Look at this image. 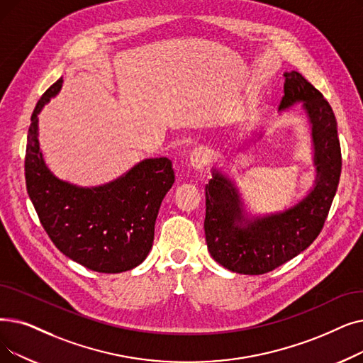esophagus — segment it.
Listing matches in <instances>:
<instances>
[{"label": "esophagus", "instance_id": "obj_1", "mask_svg": "<svg viewBox=\"0 0 363 363\" xmlns=\"http://www.w3.org/2000/svg\"><path fill=\"white\" fill-rule=\"evenodd\" d=\"M209 150L204 148V147H199L196 150H193V152L190 154V166L200 172L204 169V166H206L209 163Z\"/></svg>", "mask_w": 363, "mask_h": 363}]
</instances>
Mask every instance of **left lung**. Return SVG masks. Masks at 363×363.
Here are the masks:
<instances>
[{
    "mask_svg": "<svg viewBox=\"0 0 363 363\" xmlns=\"http://www.w3.org/2000/svg\"><path fill=\"white\" fill-rule=\"evenodd\" d=\"M285 96L279 111L303 104L311 132L313 188L294 206L247 215L234 179L216 167L206 185L204 234L212 258L224 269L239 274H264L306 250L323 228L341 175V148L333 108L306 78L285 72ZM257 133L250 143H257Z\"/></svg>",
    "mask_w": 363,
    "mask_h": 363,
    "instance_id": "1",
    "label": "left lung"
}]
</instances>
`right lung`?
Masks as SVG:
<instances>
[{"label": "right lung", "instance_id": "1", "mask_svg": "<svg viewBox=\"0 0 363 363\" xmlns=\"http://www.w3.org/2000/svg\"><path fill=\"white\" fill-rule=\"evenodd\" d=\"M59 80L38 101L28 130L26 190L41 225L69 259L98 273H123L148 257L160 204L175 182L166 157L145 159L96 186L62 181L47 167L38 139V114L62 89Z\"/></svg>", "mask_w": 363, "mask_h": 363}]
</instances>
